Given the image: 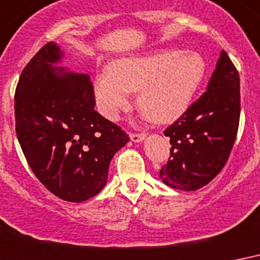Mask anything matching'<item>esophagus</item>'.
Here are the masks:
<instances>
[{
    "label": "esophagus",
    "mask_w": 260,
    "mask_h": 260,
    "mask_svg": "<svg viewBox=\"0 0 260 260\" xmlns=\"http://www.w3.org/2000/svg\"><path fill=\"white\" fill-rule=\"evenodd\" d=\"M145 138H146V134H144V133H140V134H130V140H132L133 142H142Z\"/></svg>",
    "instance_id": "1"
}]
</instances>
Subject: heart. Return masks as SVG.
Returning <instances> with one entry per match:
<instances>
[{"instance_id":"heart-1","label":"heart","mask_w":260,"mask_h":260,"mask_svg":"<svg viewBox=\"0 0 260 260\" xmlns=\"http://www.w3.org/2000/svg\"><path fill=\"white\" fill-rule=\"evenodd\" d=\"M206 74L201 54L164 48L148 55L112 62L96 77L93 86L99 111L118 119L130 106V92H138L137 106L156 123H170L191 106Z\"/></svg>"}]
</instances>
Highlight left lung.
Listing matches in <instances>:
<instances>
[{
	"mask_svg": "<svg viewBox=\"0 0 260 260\" xmlns=\"http://www.w3.org/2000/svg\"><path fill=\"white\" fill-rule=\"evenodd\" d=\"M240 119V77L224 50L206 92L167 128L171 157L160 179L171 188L195 191L220 174L235 144Z\"/></svg>",
	"mask_w": 260,
	"mask_h": 260,
	"instance_id": "1",
	"label": "left lung"
}]
</instances>
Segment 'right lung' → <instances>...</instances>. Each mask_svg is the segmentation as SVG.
Returning a JSON list of instances; mask_svg holds the SVG:
<instances>
[{
	"label": "right lung",
	"instance_id": "add662e5",
	"mask_svg": "<svg viewBox=\"0 0 260 260\" xmlns=\"http://www.w3.org/2000/svg\"><path fill=\"white\" fill-rule=\"evenodd\" d=\"M54 42L40 48L20 76L15 94L16 134L32 172L68 202L99 194L114 154L128 136L94 111L89 76L58 66Z\"/></svg>",
	"mask_w": 260,
	"mask_h": 260
}]
</instances>
